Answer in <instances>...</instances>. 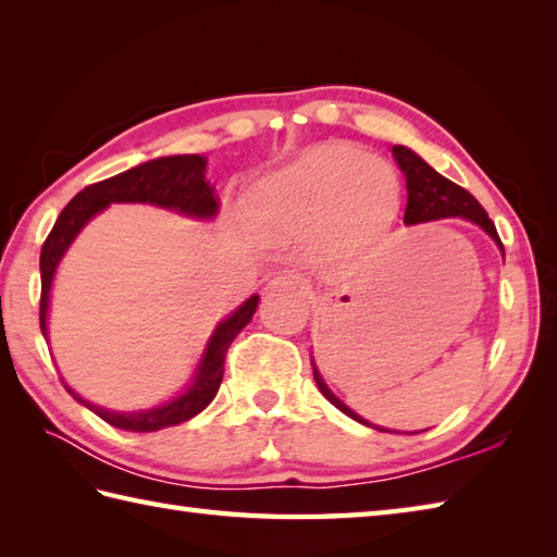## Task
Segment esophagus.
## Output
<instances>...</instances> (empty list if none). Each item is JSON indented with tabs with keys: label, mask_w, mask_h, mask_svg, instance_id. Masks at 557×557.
Segmentation results:
<instances>
[{
	"label": "esophagus",
	"mask_w": 557,
	"mask_h": 557,
	"mask_svg": "<svg viewBox=\"0 0 557 557\" xmlns=\"http://www.w3.org/2000/svg\"><path fill=\"white\" fill-rule=\"evenodd\" d=\"M270 289H294V292H299V294H309L311 292V282L306 280V277H301V275H277V277H272L270 280V285H268Z\"/></svg>",
	"instance_id": "34e87169"
}]
</instances>
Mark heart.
<instances>
[{
    "mask_svg": "<svg viewBox=\"0 0 557 557\" xmlns=\"http://www.w3.org/2000/svg\"><path fill=\"white\" fill-rule=\"evenodd\" d=\"M399 208L401 182L393 164L347 144L309 150L246 196V215L258 232L294 236L313 230L315 244L333 256L375 244Z\"/></svg>",
    "mask_w": 557,
    "mask_h": 557,
    "instance_id": "b5f03b06",
    "label": "heart"
}]
</instances>
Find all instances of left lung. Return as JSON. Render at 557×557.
<instances>
[{
    "mask_svg": "<svg viewBox=\"0 0 557 557\" xmlns=\"http://www.w3.org/2000/svg\"><path fill=\"white\" fill-rule=\"evenodd\" d=\"M393 156L395 162L399 164V170L405 172L407 176V210H405V222L407 224H417V222H431L437 218H465L476 222L483 232H488L493 236V242L500 246L503 251V242L498 236V230H495L493 220L488 218V212L481 208L479 200L471 196L467 188L457 186L455 182L445 180L443 174H437L429 162H423L417 152L405 148V146H395L393 148ZM313 377L318 387H321V393L325 395L327 401H333V405L342 411L347 413V417L357 419L359 423L371 425L369 421H363L359 413H354L345 401H339L333 393H330V387L323 383L321 373H318L315 363H313ZM377 429V425H373ZM377 431H385V429H377Z\"/></svg>",
    "mask_w": 557,
    "mask_h": 557,
    "instance_id": "8db88e82",
    "label": "left lung"
}]
</instances>
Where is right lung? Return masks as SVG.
<instances>
[{
    "label": "right lung",
    "instance_id": "1",
    "mask_svg": "<svg viewBox=\"0 0 557 557\" xmlns=\"http://www.w3.org/2000/svg\"><path fill=\"white\" fill-rule=\"evenodd\" d=\"M206 164L208 160L200 156H170L158 158L138 164V168L126 170L110 180L90 184L83 188L81 194L69 200V206L62 210V215L57 218L52 232L47 234L40 251V330L47 337V306H50V289L54 280V270L59 260L66 253L71 242L76 239V234L86 227V222L98 215L100 210L108 208L110 203H152L160 208H170L184 215L208 220L218 215V200L215 188L206 182ZM258 297L253 294L251 299L244 301L227 321H222L215 333H212L208 347L203 351V359L198 363V371L194 375L191 387L184 395L168 401V405L136 411V413H122L110 411L90 405L83 397H78L64 381L66 393L78 399L83 407L96 411L102 421H108L114 429L134 431V433H152L170 429V425L184 423L194 419L196 413L203 411L212 399H215L222 373H224V357L234 342V337L251 321L256 313Z\"/></svg>",
    "mask_w": 557,
    "mask_h": 557
}]
</instances>
